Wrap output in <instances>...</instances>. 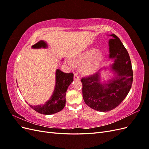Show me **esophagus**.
<instances>
[{
	"label": "esophagus",
	"mask_w": 149,
	"mask_h": 149,
	"mask_svg": "<svg viewBox=\"0 0 149 149\" xmlns=\"http://www.w3.org/2000/svg\"><path fill=\"white\" fill-rule=\"evenodd\" d=\"M73 78H74V79H77V80H79V76L77 74H74V76H73Z\"/></svg>",
	"instance_id": "1"
}]
</instances>
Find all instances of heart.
<instances>
[{"label":"heart","instance_id":"heart-1","mask_svg":"<svg viewBox=\"0 0 149 149\" xmlns=\"http://www.w3.org/2000/svg\"><path fill=\"white\" fill-rule=\"evenodd\" d=\"M103 59L101 51L96 48H89L83 52L73 59L75 64L81 65V71L86 75L94 74L100 67ZM69 65L72 64L69 63Z\"/></svg>","mask_w":149,"mask_h":149}]
</instances>
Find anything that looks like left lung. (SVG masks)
Listing matches in <instances>:
<instances>
[{
    "instance_id": "1",
    "label": "left lung",
    "mask_w": 149,
    "mask_h": 149,
    "mask_svg": "<svg viewBox=\"0 0 149 149\" xmlns=\"http://www.w3.org/2000/svg\"><path fill=\"white\" fill-rule=\"evenodd\" d=\"M109 40V58H114L112 70L116 78L109 83L100 84V71L82 78L84 102L92 109L101 112L111 111L118 107L127 96L132 86L133 71L130 56L120 39L114 34Z\"/></svg>"
}]
</instances>
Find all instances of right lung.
<instances>
[{"instance_id": "add662e5", "label": "right lung", "mask_w": 149, "mask_h": 149, "mask_svg": "<svg viewBox=\"0 0 149 149\" xmlns=\"http://www.w3.org/2000/svg\"><path fill=\"white\" fill-rule=\"evenodd\" d=\"M46 47L47 45L45 43L40 41L33 45L32 48H38ZM73 80V73H66L58 69L56 72L55 88L50 100L44 105H30V107L39 113L45 115H50L61 111L65 106L66 90Z\"/></svg>"}]
</instances>
